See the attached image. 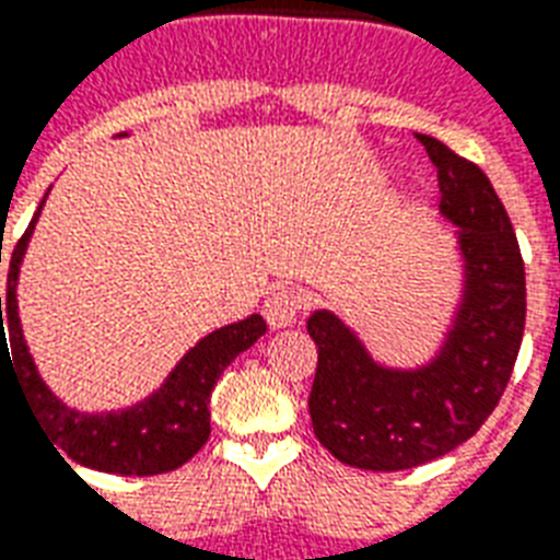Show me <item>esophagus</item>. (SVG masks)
I'll return each instance as SVG.
<instances>
[{
  "instance_id": "34e87169",
  "label": "esophagus",
  "mask_w": 560,
  "mask_h": 560,
  "mask_svg": "<svg viewBox=\"0 0 560 560\" xmlns=\"http://www.w3.org/2000/svg\"><path fill=\"white\" fill-rule=\"evenodd\" d=\"M299 314H302V299H299V293H293L288 288L272 290L267 302H264V317H267L270 328L293 326Z\"/></svg>"
}]
</instances>
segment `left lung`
<instances>
[{"mask_svg":"<svg viewBox=\"0 0 560 560\" xmlns=\"http://www.w3.org/2000/svg\"><path fill=\"white\" fill-rule=\"evenodd\" d=\"M438 166L441 213L458 225L464 290L441 352L417 370L375 364L352 328L314 311L317 441L349 467H420L469 441L499 405L526 328V267L490 178L446 143L417 135Z\"/></svg>","mask_w":560,"mask_h":560,"instance_id":"obj_1","label":"left lung"}]
</instances>
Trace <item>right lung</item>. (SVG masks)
Masks as SVG:
<instances>
[{
    "label": "right lung",
    "mask_w": 560,
    "mask_h": 560,
    "mask_svg": "<svg viewBox=\"0 0 560 560\" xmlns=\"http://www.w3.org/2000/svg\"><path fill=\"white\" fill-rule=\"evenodd\" d=\"M37 217H40V208L23 237L16 241L11 264H8V293L0 296V373L2 364L11 366V373L25 390L28 408L52 446H58L55 452L61 458L67 455L81 467L117 472V476H158V472L182 467L202 450L211 434L208 402H211L213 384L243 349H249L267 331V323L261 314H252L241 323L217 328L202 337L178 361L176 370L166 375L161 390H155L135 408L110 413H81L75 408H67L43 384L25 347L20 317H16V276H20V264H23ZM5 325L9 326L8 338L4 337ZM8 342L12 343L11 353L7 352Z\"/></svg>",
    "instance_id": "1"
}]
</instances>
